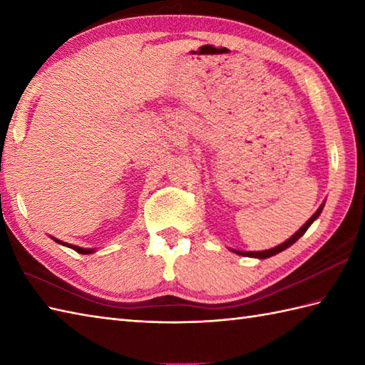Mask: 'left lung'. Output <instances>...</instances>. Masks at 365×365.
<instances>
[{
  "mask_svg": "<svg viewBox=\"0 0 365 365\" xmlns=\"http://www.w3.org/2000/svg\"><path fill=\"white\" fill-rule=\"evenodd\" d=\"M323 207H324V202L320 205V208L319 210H317L312 216H311V220H309L304 226H302L297 234H293L289 240H287V242H284V243H281L279 246H276V247H271V250H267V251H235V250H232L234 251L235 254H240V255H247V257H255V259H268V257H271V255H276V254H279V252H282L284 250H287V247H290L294 242H297V240H299L302 235H304V232L311 227V224L319 218L320 216V213H322V210H323Z\"/></svg>",
  "mask_w": 365,
  "mask_h": 365,
  "instance_id": "obj_1",
  "label": "left lung"
}]
</instances>
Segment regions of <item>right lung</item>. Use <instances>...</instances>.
<instances>
[{
  "instance_id": "right-lung-1",
  "label": "right lung",
  "mask_w": 365,
  "mask_h": 365,
  "mask_svg": "<svg viewBox=\"0 0 365 365\" xmlns=\"http://www.w3.org/2000/svg\"><path fill=\"white\" fill-rule=\"evenodd\" d=\"M54 242L56 243H59V245H64V246H67V247H72L73 251H76L78 254H92V252H96L94 250H88V247H80V246H75V245H68V243H64V242H61V240H58V238H54V237H51Z\"/></svg>"
}]
</instances>
